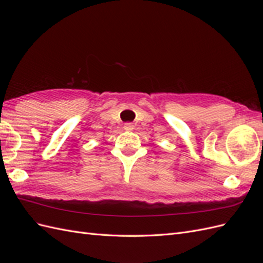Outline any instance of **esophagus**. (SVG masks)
Here are the masks:
<instances>
[{
  "mask_svg": "<svg viewBox=\"0 0 263 263\" xmlns=\"http://www.w3.org/2000/svg\"><path fill=\"white\" fill-rule=\"evenodd\" d=\"M124 128L126 130H133L134 129V125L132 123H126V124H124Z\"/></svg>",
  "mask_w": 263,
  "mask_h": 263,
  "instance_id": "1",
  "label": "esophagus"
}]
</instances>
